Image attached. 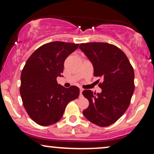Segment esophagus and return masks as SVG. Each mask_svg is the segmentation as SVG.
Segmentation results:
<instances>
[{"mask_svg": "<svg viewBox=\"0 0 154 154\" xmlns=\"http://www.w3.org/2000/svg\"><path fill=\"white\" fill-rule=\"evenodd\" d=\"M82 91H83V89H82V88H80V89H79V92H80V95H82Z\"/></svg>", "mask_w": 154, "mask_h": 154, "instance_id": "1", "label": "esophagus"}]
</instances>
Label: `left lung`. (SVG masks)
Instances as JSON below:
<instances>
[{
	"label": "left lung",
	"mask_w": 154,
	"mask_h": 154,
	"mask_svg": "<svg viewBox=\"0 0 154 154\" xmlns=\"http://www.w3.org/2000/svg\"><path fill=\"white\" fill-rule=\"evenodd\" d=\"M79 48L94 68L95 77L103 82L100 93L85 90L82 95L89 100L82 111L86 119L99 127H107L123 115L130 103L135 90V73L128 58L121 49L107 43H81Z\"/></svg>",
	"instance_id": "obj_1"
}]
</instances>
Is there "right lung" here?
Segmentation results:
<instances>
[{
    "mask_svg": "<svg viewBox=\"0 0 154 154\" xmlns=\"http://www.w3.org/2000/svg\"><path fill=\"white\" fill-rule=\"evenodd\" d=\"M78 46L51 42L39 47L26 61L21 74V97L28 115L41 126L59 122L67 104L79 97V88H66L56 80L62 76L65 59Z\"/></svg>",
    "mask_w": 154,
    "mask_h": 154,
    "instance_id": "obj_1",
    "label": "right lung"
}]
</instances>
